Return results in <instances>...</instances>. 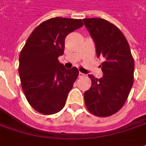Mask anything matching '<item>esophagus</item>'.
Here are the masks:
<instances>
[{
	"label": "esophagus",
	"instance_id": "esophagus-1",
	"mask_svg": "<svg viewBox=\"0 0 146 146\" xmlns=\"http://www.w3.org/2000/svg\"><path fill=\"white\" fill-rule=\"evenodd\" d=\"M78 77H85V74H84V73H81V72H79V75H78Z\"/></svg>",
	"mask_w": 146,
	"mask_h": 146
}]
</instances>
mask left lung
<instances>
[{"mask_svg": "<svg viewBox=\"0 0 146 146\" xmlns=\"http://www.w3.org/2000/svg\"><path fill=\"white\" fill-rule=\"evenodd\" d=\"M94 40L103 77L92 81L84 94L88 110L98 117L114 114L123 106L133 84L134 60L127 40L118 28L102 18L83 19Z\"/></svg>", "mask_w": 146, "mask_h": 146, "instance_id": "obj_1", "label": "left lung"}]
</instances>
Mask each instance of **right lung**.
<instances>
[{
  "instance_id": "add662e5",
  "label": "right lung",
  "mask_w": 146,
  "mask_h": 146,
  "mask_svg": "<svg viewBox=\"0 0 146 146\" xmlns=\"http://www.w3.org/2000/svg\"><path fill=\"white\" fill-rule=\"evenodd\" d=\"M83 25L80 19L53 17L33 31L19 57V75L27 101L42 114H53L65 105L79 71L58 60L66 36Z\"/></svg>"
}]
</instances>
